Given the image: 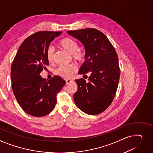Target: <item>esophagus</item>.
Instances as JSON below:
<instances>
[{
  "instance_id": "esophagus-1",
  "label": "esophagus",
  "mask_w": 153,
  "mask_h": 153,
  "mask_svg": "<svg viewBox=\"0 0 153 153\" xmlns=\"http://www.w3.org/2000/svg\"><path fill=\"white\" fill-rule=\"evenodd\" d=\"M73 82V80L72 79H68V80H66V84L68 85L69 84V83L72 82Z\"/></svg>"
}]
</instances>
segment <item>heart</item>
I'll return each mask as SVG.
<instances>
[{
	"instance_id": "heart-1",
	"label": "heart",
	"mask_w": 153,
	"mask_h": 153,
	"mask_svg": "<svg viewBox=\"0 0 153 153\" xmlns=\"http://www.w3.org/2000/svg\"><path fill=\"white\" fill-rule=\"evenodd\" d=\"M58 46L71 54V57L79 64L84 63L87 59V53L85 48H79L78 42L76 40L71 37H64L59 40ZM47 59L49 63H52L53 60L54 50L52 47H48L46 54ZM77 71V67L74 64L66 66H61L55 71V74L61 77L67 79L74 74Z\"/></svg>"
}]
</instances>
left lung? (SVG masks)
<instances>
[{
	"label": "left lung",
	"instance_id": "left-lung-1",
	"mask_svg": "<svg viewBox=\"0 0 153 153\" xmlns=\"http://www.w3.org/2000/svg\"><path fill=\"white\" fill-rule=\"evenodd\" d=\"M67 33L84 45L87 56L79 73L87 76L76 79L78 88L74 95L77 106L85 113L97 115L105 111L116 95L120 77L118 57L107 37L94 28H86Z\"/></svg>",
	"mask_w": 153,
	"mask_h": 153
}]
</instances>
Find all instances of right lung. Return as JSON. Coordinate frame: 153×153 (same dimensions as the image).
<instances>
[{"label": "right lung", "instance_id": "1", "mask_svg": "<svg viewBox=\"0 0 153 153\" xmlns=\"http://www.w3.org/2000/svg\"><path fill=\"white\" fill-rule=\"evenodd\" d=\"M62 31H39L26 38L19 47L11 68L12 90L19 106L34 117L47 115L55 108L56 95L66 81L58 76L47 80L40 76L49 63L47 50Z\"/></svg>", "mask_w": 153, "mask_h": 153}]
</instances>
